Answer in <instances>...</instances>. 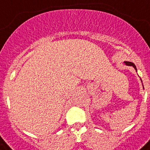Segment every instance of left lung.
<instances>
[{"mask_svg": "<svg viewBox=\"0 0 150 150\" xmlns=\"http://www.w3.org/2000/svg\"><path fill=\"white\" fill-rule=\"evenodd\" d=\"M124 63H125V65H127V66H133V67L135 69L137 70V68H136V66H135V65L134 64V63H133V62H127V61H125V62H124Z\"/></svg>", "mask_w": 150, "mask_h": 150, "instance_id": "left-lung-1", "label": "left lung"}]
</instances>
